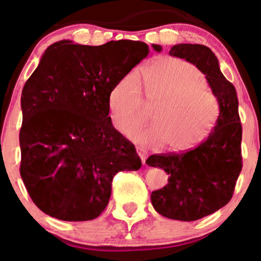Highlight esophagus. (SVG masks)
Returning a JSON list of instances; mask_svg holds the SVG:
<instances>
[{
  "label": "esophagus",
  "mask_w": 261,
  "mask_h": 261,
  "mask_svg": "<svg viewBox=\"0 0 261 261\" xmlns=\"http://www.w3.org/2000/svg\"><path fill=\"white\" fill-rule=\"evenodd\" d=\"M137 154L140 155V158L142 160V163H143V165H145V160H147V151H145L143 148L137 147Z\"/></svg>",
  "instance_id": "obj_1"
}]
</instances>
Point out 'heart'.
Masks as SVG:
<instances>
[{
  "label": "heart",
  "mask_w": 261,
  "mask_h": 261,
  "mask_svg": "<svg viewBox=\"0 0 261 261\" xmlns=\"http://www.w3.org/2000/svg\"><path fill=\"white\" fill-rule=\"evenodd\" d=\"M146 105L156 106L155 124L138 132L145 122ZM205 76L194 65L175 58H159L145 65L136 77L125 76L109 94L114 126L142 145L166 144L169 151H186L209 136L220 113L214 93L206 89ZM135 131L134 132L133 130Z\"/></svg>",
  "instance_id": "b5f03b06"
}]
</instances>
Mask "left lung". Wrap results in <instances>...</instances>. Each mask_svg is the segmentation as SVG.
<instances>
[{
    "label": "left lung",
    "mask_w": 261,
    "mask_h": 261,
    "mask_svg": "<svg viewBox=\"0 0 261 261\" xmlns=\"http://www.w3.org/2000/svg\"><path fill=\"white\" fill-rule=\"evenodd\" d=\"M155 51L162 47L152 44ZM196 65L217 98L220 114L211 134L191 150L149 156L148 166L160 167L168 184L151 193L160 215L176 221H197L227 205L242 169V126L235 87L220 70L217 57L205 45L178 44L169 51Z\"/></svg>",
    "instance_id": "1"
}]
</instances>
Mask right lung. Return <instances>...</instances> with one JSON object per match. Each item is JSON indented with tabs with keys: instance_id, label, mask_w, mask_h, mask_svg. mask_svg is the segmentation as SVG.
Segmentation results:
<instances>
[{
	"instance_id": "add662e5",
	"label": "right lung",
	"mask_w": 261,
	"mask_h": 261,
	"mask_svg": "<svg viewBox=\"0 0 261 261\" xmlns=\"http://www.w3.org/2000/svg\"><path fill=\"white\" fill-rule=\"evenodd\" d=\"M143 41L50 45L21 94L20 174L31 199L62 221L94 220L113 176L142 166L136 148L113 127L109 94L144 60Z\"/></svg>"
}]
</instances>
